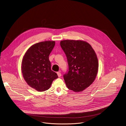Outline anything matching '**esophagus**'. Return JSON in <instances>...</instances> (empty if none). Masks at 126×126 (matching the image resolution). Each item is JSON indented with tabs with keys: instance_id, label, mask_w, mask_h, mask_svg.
<instances>
[{
	"instance_id": "1",
	"label": "esophagus",
	"mask_w": 126,
	"mask_h": 126,
	"mask_svg": "<svg viewBox=\"0 0 126 126\" xmlns=\"http://www.w3.org/2000/svg\"><path fill=\"white\" fill-rule=\"evenodd\" d=\"M57 75H58L59 77H60L61 76V74L60 72H57Z\"/></svg>"
}]
</instances>
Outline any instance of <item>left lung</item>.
I'll list each match as a JSON object with an SVG mask.
<instances>
[{
  "label": "left lung",
  "mask_w": 126,
  "mask_h": 126,
  "mask_svg": "<svg viewBox=\"0 0 126 126\" xmlns=\"http://www.w3.org/2000/svg\"><path fill=\"white\" fill-rule=\"evenodd\" d=\"M61 47L66 54L68 69L63 78L67 87L75 92L89 87L96 78L98 61L90 44L83 41L64 40Z\"/></svg>",
  "instance_id": "left-lung-1"
}]
</instances>
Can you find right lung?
<instances>
[{"mask_svg":"<svg viewBox=\"0 0 126 126\" xmlns=\"http://www.w3.org/2000/svg\"><path fill=\"white\" fill-rule=\"evenodd\" d=\"M55 44L54 41H44L32 45L24 54L22 72L25 81L32 88L43 92L48 89L58 78L51 69L49 55Z\"/></svg>","mask_w":126,"mask_h":126,"instance_id":"right-lung-1","label":"right lung"}]
</instances>
